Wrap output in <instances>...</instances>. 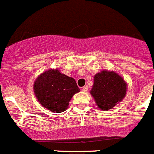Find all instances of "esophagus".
<instances>
[{"instance_id": "obj_1", "label": "esophagus", "mask_w": 154, "mask_h": 154, "mask_svg": "<svg viewBox=\"0 0 154 154\" xmlns=\"http://www.w3.org/2000/svg\"><path fill=\"white\" fill-rule=\"evenodd\" d=\"M88 86H85V87H83V88H82V91L85 92H87V91H88Z\"/></svg>"}]
</instances>
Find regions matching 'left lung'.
<instances>
[{
	"label": "left lung",
	"mask_w": 154,
	"mask_h": 154,
	"mask_svg": "<svg viewBox=\"0 0 154 154\" xmlns=\"http://www.w3.org/2000/svg\"><path fill=\"white\" fill-rule=\"evenodd\" d=\"M127 83L114 71L103 70L94 76L90 93L102 111H109L123 100L127 94Z\"/></svg>",
	"instance_id": "obj_1"
}]
</instances>
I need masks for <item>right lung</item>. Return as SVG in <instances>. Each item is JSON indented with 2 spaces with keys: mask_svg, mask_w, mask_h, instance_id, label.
I'll return each mask as SVG.
<instances>
[{
  "mask_svg": "<svg viewBox=\"0 0 154 154\" xmlns=\"http://www.w3.org/2000/svg\"><path fill=\"white\" fill-rule=\"evenodd\" d=\"M80 92L76 81L58 69H49L38 76L34 82V92L42 106L56 113L68 107L73 95Z\"/></svg>",
  "mask_w": 154,
  "mask_h": 154,
  "instance_id": "obj_1",
  "label": "right lung"
}]
</instances>
